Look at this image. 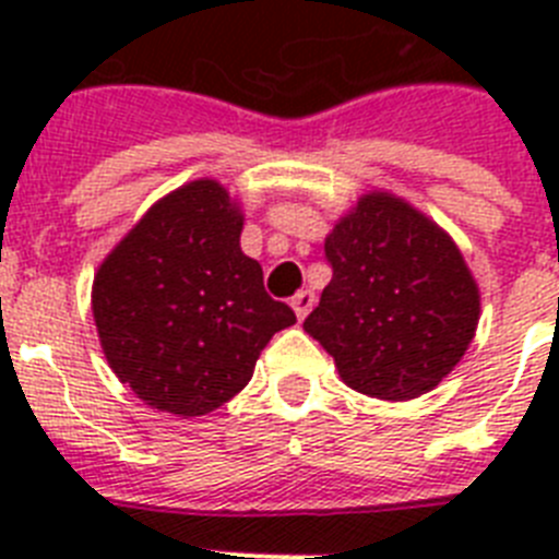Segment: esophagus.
<instances>
[{"label": "esophagus", "mask_w": 559, "mask_h": 559, "mask_svg": "<svg viewBox=\"0 0 559 559\" xmlns=\"http://www.w3.org/2000/svg\"><path fill=\"white\" fill-rule=\"evenodd\" d=\"M313 305H316V294L313 290H299V294L294 296V299H290V308H294V313H296V319H305V316L310 313V310H313Z\"/></svg>", "instance_id": "34e87169"}]
</instances>
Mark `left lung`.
<instances>
[{
  "mask_svg": "<svg viewBox=\"0 0 559 559\" xmlns=\"http://www.w3.org/2000/svg\"><path fill=\"white\" fill-rule=\"evenodd\" d=\"M333 280L305 330L347 386L412 400L445 378L478 324V288L451 237L386 192L364 195L324 240Z\"/></svg>",
  "mask_w": 559,
  "mask_h": 559,
  "instance_id": "1",
  "label": "left lung"
}]
</instances>
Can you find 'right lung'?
I'll use <instances>...</instances> for the list:
<instances>
[{"mask_svg":"<svg viewBox=\"0 0 559 559\" xmlns=\"http://www.w3.org/2000/svg\"><path fill=\"white\" fill-rule=\"evenodd\" d=\"M243 215L201 179L151 206L106 257L92 310L114 374L147 406L201 417L251 380L271 335L296 322L240 251Z\"/></svg>","mask_w":559,"mask_h":559,"instance_id":"right-lung-1","label":"right lung"}]
</instances>
